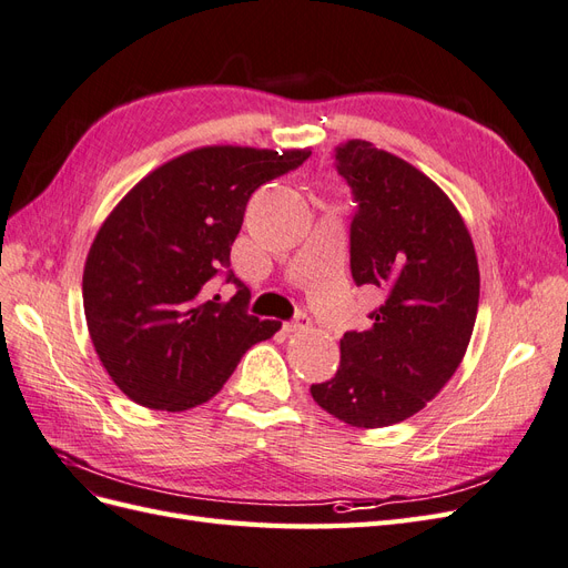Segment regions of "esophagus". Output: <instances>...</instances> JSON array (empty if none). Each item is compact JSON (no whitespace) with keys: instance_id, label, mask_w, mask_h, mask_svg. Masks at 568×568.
Instances as JSON below:
<instances>
[{"instance_id":"34e87169","label":"esophagus","mask_w":568,"mask_h":568,"mask_svg":"<svg viewBox=\"0 0 568 568\" xmlns=\"http://www.w3.org/2000/svg\"><path fill=\"white\" fill-rule=\"evenodd\" d=\"M307 326H311V317H307L305 313H298V315H296V320H291V322H286V324H284V329H286L288 334H294V332H303V329H307Z\"/></svg>"}]
</instances>
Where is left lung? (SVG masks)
<instances>
[{"label":"left lung","instance_id":"8db88e82","mask_svg":"<svg viewBox=\"0 0 568 568\" xmlns=\"http://www.w3.org/2000/svg\"><path fill=\"white\" fill-rule=\"evenodd\" d=\"M336 168L357 201L353 280L386 301L369 329L343 334L336 376L311 393L336 419L382 428L417 415L457 372L478 311V261L455 203L415 165L351 140Z\"/></svg>","mask_w":568,"mask_h":568}]
</instances>
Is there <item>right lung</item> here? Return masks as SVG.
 I'll list each match as a JSON object with an SVG mask.
<instances>
[{
  "instance_id": "add662e5",
  "label": "right lung",
  "mask_w": 568,
  "mask_h": 568,
  "mask_svg": "<svg viewBox=\"0 0 568 568\" xmlns=\"http://www.w3.org/2000/svg\"><path fill=\"white\" fill-rule=\"evenodd\" d=\"M307 156L311 146H199L118 201L84 261L82 305L101 365L130 400L192 409L225 386L253 343L280 332L282 322L244 311L246 288L217 303L203 286L230 263L255 189Z\"/></svg>"
}]
</instances>
